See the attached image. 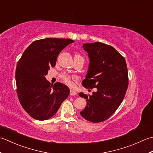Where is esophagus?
<instances>
[{
  "label": "esophagus",
  "instance_id": "34e87169",
  "mask_svg": "<svg viewBox=\"0 0 153 153\" xmlns=\"http://www.w3.org/2000/svg\"><path fill=\"white\" fill-rule=\"evenodd\" d=\"M70 95L71 96H75V95H76V92L74 91V90H70Z\"/></svg>",
  "mask_w": 153,
  "mask_h": 153
}]
</instances>
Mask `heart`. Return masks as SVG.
I'll list each match as a JSON object with an SVG mask.
<instances>
[{
    "mask_svg": "<svg viewBox=\"0 0 153 153\" xmlns=\"http://www.w3.org/2000/svg\"><path fill=\"white\" fill-rule=\"evenodd\" d=\"M75 57H81L79 55H76ZM61 78L62 80H63V82L67 84V85L71 86L73 85V81L76 80V77L74 76H71L70 74H67V73H63L61 75Z\"/></svg>",
    "mask_w": 153,
    "mask_h": 153,
    "instance_id": "1",
    "label": "heart"
}]
</instances>
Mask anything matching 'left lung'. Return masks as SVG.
Returning <instances> with one entry per match:
<instances>
[{
	"mask_svg": "<svg viewBox=\"0 0 153 153\" xmlns=\"http://www.w3.org/2000/svg\"><path fill=\"white\" fill-rule=\"evenodd\" d=\"M90 65L82 85L86 88H96L92 95L81 92L86 100V106L80 115L93 123L108 119L122 102L129 84L126 59L116 49L105 43H85Z\"/></svg>",
	"mask_w": 153,
	"mask_h": 153,
	"instance_id": "obj_1",
	"label": "left lung"
}]
</instances>
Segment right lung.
Instances as JSON below:
<instances>
[{
    "label": "right lung",
    "instance_id": "obj_1",
    "mask_svg": "<svg viewBox=\"0 0 153 153\" xmlns=\"http://www.w3.org/2000/svg\"><path fill=\"white\" fill-rule=\"evenodd\" d=\"M74 41L70 39L45 38L32 42L18 61L16 83L18 99L30 116L37 120L53 116L70 90L57 82L52 86L45 76L54 67L58 55Z\"/></svg>",
    "mask_w": 153,
    "mask_h": 153
}]
</instances>
